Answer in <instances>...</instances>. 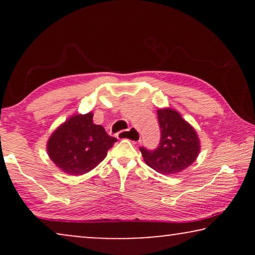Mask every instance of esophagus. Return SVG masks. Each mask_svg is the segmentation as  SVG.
<instances>
[{
	"mask_svg": "<svg viewBox=\"0 0 255 255\" xmlns=\"http://www.w3.org/2000/svg\"><path fill=\"white\" fill-rule=\"evenodd\" d=\"M117 138L121 139V140L127 139V140L135 142V141H139V139H140V133H139V131L137 130V128H128V130H122L118 132Z\"/></svg>",
	"mask_w": 255,
	"mask_h": 255,
	"instance_id": "obj_1",
	"label": "esophagus"
}]
</instances>
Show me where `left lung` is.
Returning a JSON list of instances; mask_svg holds the SVG:
<instances>
[{"label": "left lung", "instance_id": "8db88e82", "mask_svg": "<svg viewBox=\"0 0 255 255\" xmlns=\"http://www.w3.org/2000/svg\"><path fill=\"white\" fill-rule=\"evenodd\" d=\"M158 121L161 131L158 147L139 148L142 158L151 168L163 175L182 172L200 153L196 131L177 111L168 108L158 110Z\"/></svg>", "mask_w": 255, "mask_h": 255}]
</instances>
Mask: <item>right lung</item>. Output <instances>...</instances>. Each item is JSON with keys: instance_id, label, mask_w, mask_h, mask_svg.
Wrapping results in <instances>:
<instances>
[{"instance_id": "obj_1", "label": "right lung", "mask_w": 255, "mask_h": 255, "mask_svg": "<svg viewBox=\"0 0 255 255\" xmlns=\"http://www.w3.org/2000/svg\"><path fill=\"white\" fill-rule=\"evenodd\" d=\"M117 139L93 123V114L75 115L53 132L47 142L52 161L69 175H81L99 165Z\"/></svg>"}]
</instances>
